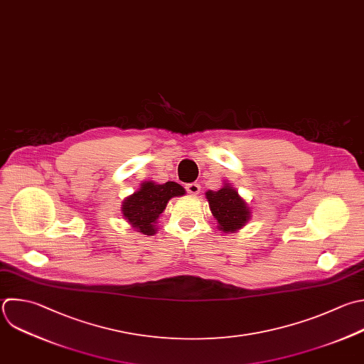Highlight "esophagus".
Returning <instances> with one entry per match:
<instances>
[{
    "label": "esophagus",
    "instance_id": "obj_1",
    "mask_svg": "<svg viewBox=\"0 0 364 364\" xmlns=\"http://www.w3.org/2000/svg\"><path fill=\"white\" fill-rule=\"evenodd\" d=\"M186 191H188V193H191V195H199V192H200V185L199 183H196V182H193V183H188L186 185Z\"/></svg>",
    "mask_w": 364,
    "mask_h": 364
}]
</instances>
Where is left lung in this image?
<instances>
[{
  "label": "left lung",
  "mask_w": 364,
  "mask_h": 364,
  "mask_svg": "<svg viewBox=\"0 0 364 364\" xmlns=\"http://www.w3.org/2000/svg\"><path fill=\"white\" fill-rule=\"evenodd\" d=\"M205 196L218 222V229L223 233H233L242 229L252 218L250 206L229 182H223L219 191H208Z\"/></svg>",
  "instance_id": "left-lung-1"
}]
</instances>
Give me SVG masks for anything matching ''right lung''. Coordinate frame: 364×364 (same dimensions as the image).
I'll return each mask as SVG.
<instances>
[{"label": "right lung", "mask_w": 364, "mask_h": 364, "mask_svg": "<svg viewBox=\"0 0 364 364\" xmlns=\"http://www.w3.org/2000/svg\"><path fill=\"white\" fill-rule=\"evenodd\" d=\"M185 193V188L176 182L169 181L159 185L154 181H145L138 191L124 199L121 206L122 218L136 232L152 236L158 230V219L169 199L183 196Z\"/></svg>", "instance_id": "1"}]
</instances>
